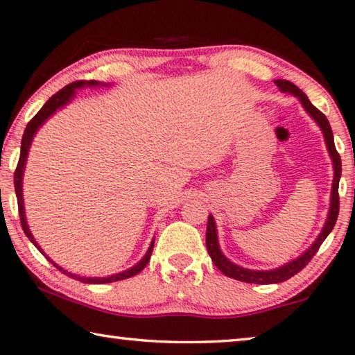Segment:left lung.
Wrapping results in <instances>:
<instances>
[{
  "label": "left lung",
  "instance_id": "left-lung-1",
  "mask_svg": "<svg viewBox=\"0 0 355 355\" xmlns=\"http://www.w3.org/2000/svg\"><path fill=\"white\" fill-rule=\"evenodd\" d=\"M277 84L279 89L282 92H290L293 95L299 97L300 103L304 105L305 111H307L311 117L315 119V122L320 125L322 133H324V139H326L327 144V150L330 153V158H332L334 163V171H335V177H334V183H332V199H330V209H329V216L326 220V225H324L322 232L320 233V236L316 238V241L311 244V248L305 252V254L300 255L296 260L290 261L285 266H282L279 269H271V271H250V269H245L241 266H236L232 261H228L227 258L222 255V252L219 249L218 244V232H216V224L213 216H208V225H207V250L211 260L214 261L216 268L219 271L227 275V277L236 279L239 282H245V284H257V285H268V284H280V282H285L288 279H291L293 275H296L299 271L307 266L309 261L315 257V254L320 250L321 244L324 243V239L329 236V233L332 232V228L335 227L336 218H338V211H340V197H338V183H340V177H341V158L338 152L335 148V142H334V133L332 128H330V123L327 117L324 114L310 103V100L307 95H305L297 86H294L293 83L286 81V80H275L274 81Z\"/></svg>",
  "mask_w": 355,
  "mask_h": 355
}]
</instances>
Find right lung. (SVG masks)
Returning a JSON list of instances; mask_svg holds the SVG:
<instances>
[{
    "label": "right lung",
    "mask_w": 355,
    "mask_h": 355,
    "mask_svg": "<svg viewBox=\"0 0 355 355\" xmlns=\"http://www.w3.org/2000/svg\"><path fill=\"white\" fill-rule=\"evenodd\" d=\"M98 81H84V80H80V81H73L70 83L65 86L64 89H61V91L56 92L53 97L46 101V103L42 106V110L35 114V116L29 120V123L26 125L25 128V133H23V139H21V152H20V159H19V164H17V169L14 172V186H15V194H17V202H19V214H20V222H21V228L23 232H25V235L31 239V243H34L35 248H37L40 252L42 249L37 245V243H35V239L33 238L31 232H29L28 228V224H26V219H25V208H23V196H21V178H23V169H25V163H26V156H28V152H29V146H31V141L33 137L35 135V131L39 130V127L42 123L45 122V120L53 116V114L56 112V110H59V107H62L64 105H67L69 101L71 100V97L75 95V89H80L83 86H97ZM153 241L152 244H150V248L147 250L146 257L142 258V260L136 264V266H133L131 269H128V271H123L120 274H116V275H111V277H76V275L70 274L67 271H64V269L61 266H58L56 263H53L50 258L46 257L48 261H51L55 266L59 269V271L70 275V277L73 279H78L80 282H83V284H111V282H117V280H123V279H128V277H133V275L139 274L144 268L147 266V263L150 261V255H152L153 252ZM44 254V252H42ZM45 255V254H44Z\"/></svg>",
    "instance_id": "right-lung-1"
}]
</instances>
